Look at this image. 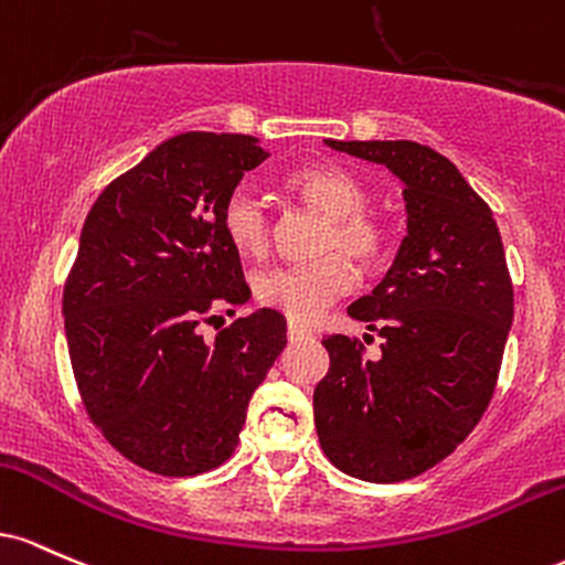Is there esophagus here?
I'll return each instance as SVG.
<instances>
[{
    "mask_svg": "<svg viewBox=\"0 0 565 565\" xmlns=\"http://www.w3.org/2000/svg\"><path fill=\"white\" fill-rule=\"evenodd\" d=\"M309 333L307 328H301V326H296V322H290L288 326V341H303V339H309Z\"/></svg>",
    "mask_w": 565,
    "mask_h": 565,
    "instance_id": "obj_1",
    "label": "esophagus"
}]
</instances>
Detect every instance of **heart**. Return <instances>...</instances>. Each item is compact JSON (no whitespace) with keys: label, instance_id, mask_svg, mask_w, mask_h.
I'll list each match as a JSON object with an SVG mask.
<instances>
[{"label":"heart","instance_id":"obj_1","mask_svg":"<svg viewBox=\"0 0 565 565\" xmlns=\"http://www.w3.org/2000/svg\"><path fill=\"white\" fill-rule=\"evenodd\" d=\"M285 189L294 198L326 215L317 250L320 258L309 264H288L266 269L256 280V299L277 309L290 322L309 326L326 312L339 296L350 294L358 271L379 269L395 245L390 218L367 207V189L358 175L339 164H309L285 175ZM226 239L248 258H262L271 245V224L264 202L248 189H234L224 202ZM347 255L351 257L345 258Z\"/></svg>","mask_w":565,"mask_h":565}]
</instances>
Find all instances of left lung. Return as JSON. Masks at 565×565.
<instances>
[{
	"label": "left lung",
	"mask_w": 565,
	"mask_h": 565,
	"mask_svg": "<svg viewBox=\"0 0 565 565\" xmlns=\"http://www.w3.org/2000/svg\"><path fill=\"white\" fill-rule=\"evenodd\" d=\"M386 164L408 211L395 264L350 317L384 339L376 360L328 335L315 427L333 467L367 483L427 472L472 433L497 390L512 326V280L486 200L451 160L416 141H326Z\"/></svg>",
	"instance_id": "8db88e82"
}]
</instances>
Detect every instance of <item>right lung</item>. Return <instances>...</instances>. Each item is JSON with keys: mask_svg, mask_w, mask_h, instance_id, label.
<instances>
[{"mask_svg": "<svg viewBox=\"0 0 565 565\" xmlns=\"http://www.w3.org/2000/svg\"><path fill=\"white\" fill-rule=\"evenodd\" d=\"M269 151L250 136L181 132L100 192L63 285L82 405L125 459L189 478L234 454L250 395L285 350V317L202 322L250 299L224 202Z\"/></svg>", "mask_w": 565, "mask_h": 565, "instance_id": "1", "label": "right lung"}]
</instances>
